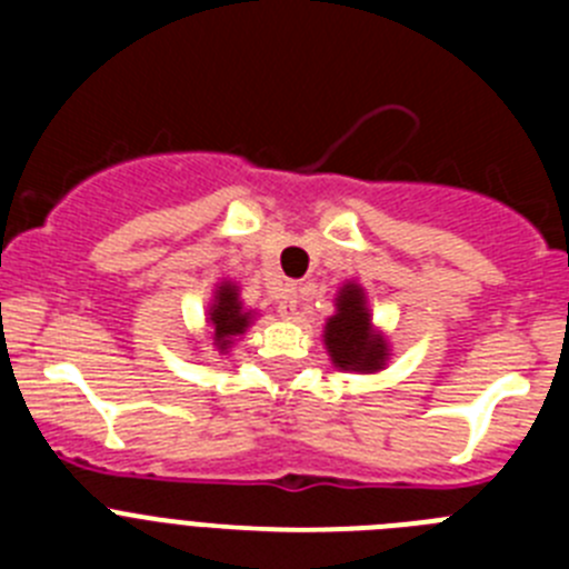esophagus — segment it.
I'll return each instance as SVG.
<instances>
[{
  "label": "esophagus",
  "mask_w": 569,
  "mask_h": 569,
  "mask_svg": "<svg viewBox=\"0 0 569 569\" xmlns=\"http://www.w3.org/2000/svg\"><path fill=\"white\" fill-rule=\"evenodd\" d=\"M296 308H299V293L293 288H281L279 296H276V310H279V316L293 319Z\"/></svg>",
  "instance_id": "esophagus-1"
}]
</instances>
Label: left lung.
<instances>
[{
	"instance_id": "8db88e82",
	"label": "left lung",
	"mask_w": 569,
	"mask_h": 569,
	"mask_svg": "<svg viewBox=\"0 0 569 569\" xmlns=\"http://www.w3.org/2000/svg\"><path fill=\"white\" fill-rule=\"evenodd\" d=\"M336 308L339 313L325 328V345L333 365L341 370H361V373L381 370L387 359V345L370 328V313L365 308V293L359 284H345L336 299Z\"/></svg>"
}]
</instances>
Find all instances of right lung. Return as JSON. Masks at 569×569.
Masks as SVG:
<instances>
[{
	"label": "right lung",
	"mask_w": 569,
	"mask_h": 569,
	"mask_svg": "<svg viewBox=\"0 0 569 569\" xmlns=\"http://www.w3.org/2000/svg\"><path fill=\"white\" fill-rule=\"evenodd\" d=\"M210 325H213V341L219 345V350H228L233 336H241L250 325V313L241 310L239 293L228 281L216 290V301L210 308Z\"/></svg>",
	"instance_id": "right-lung-1"
}]
</instances>
